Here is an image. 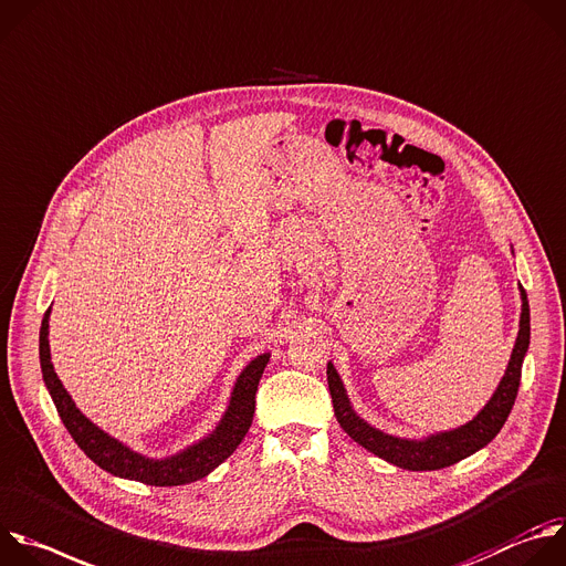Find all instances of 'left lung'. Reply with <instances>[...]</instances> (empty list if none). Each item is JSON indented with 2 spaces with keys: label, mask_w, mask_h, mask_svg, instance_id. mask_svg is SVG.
<instances>
[{
  "label": "left lung",
  "mask_w": 566,
  "mask_h": 566,
  "mask_svg": "<svg viewBox=\"0 0 566 566\" xmlns=\"http://www.w3.org/2000/svg\"><path fill=\"white\" fill-rule=\"evenodd\" d=\"M522 296V314H520V332L515 338V346L506 366V373L495 388L489 403L464 426L428 434L423 439H408V437H395L388 432H381L379 428L370 426L366 419H361L346 392V386L338 377L332 361L327 364V386L332 395V406L336 421L342 428L366 450L375 453L377 458L406 469V471H439L450 464H458L464 458L478 453L484 448L504 426L515 397L520 388L522 377V364L528 350L531 342V314H528V298L524 287L520 285Z\"/></svg>",
  "instance_id": "1"
}]
</instances>
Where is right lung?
<instances>
[{
  "mask_svg": "<svg viewBox=\"0 0 566 566\" xmlns=\"http://www.w3.org/2000/svg\"><path fill=\"white\" fill-rule=\"evenodd\" d=\"M49 316H51V307L46 310V314L42 318V327H40V364H42V377H44L46 390H49L66 430L75 439V443L84 450V455L88 460H93L102 471L116 475V478L136 480V482L149 484V486L191 484V482L209 475L218 464L228 460L237 450V446L243 441V437L248 434L252 419H254L259 381L270 361V353L259 355L254 361H250L243 368V373L239 375V379L234 384L228 410H224L218 426L207 437L187 446L176 455L154 460V458L136 453L134 448L125 446L120 439L111 437L108 432L97 428L75 406V401L62 386V381L55 375V368L51 364Z\"/></svg>",
  "mask_w": 566,
  "mask_h": 566,
  "instance_id": "add662e5",
  "label": "right lung"
}]
</instances>
